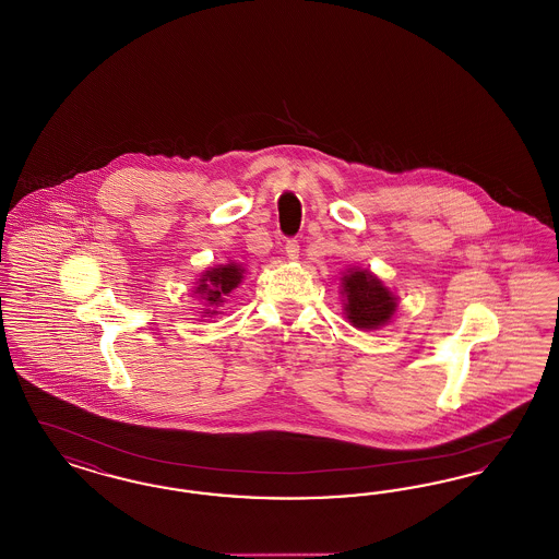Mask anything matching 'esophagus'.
Listing matches in <instances>:
<instances>
[{
  "label": "esophagus",
  "mask_w": 559,
  "mask_h": 559,
  "mask_svg": "<svg viewBox=\"0 0 559 559\" xmlns=\"http://www.w3.org/2000/svg\"><path fill=\"white\" fill-rule=\"evenodd\" d=\"M285 253H287L289 260H297V258H299V243H297V239H289V241H287Z\"/></svg>",
  "instance_id": "esophagus-1"
}]
</instances>
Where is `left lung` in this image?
<instances>
[{"mask_svg":"<svg viewBox=\"0 0 559 559\" xmlns=\"http://www.w3.org/2000/svg\"><path fill=\"white\" fill-rule=\"evenodd\" d=\"M343 293L347 318L358 329H379L391 320L397 308L391 290L382 287L379 278L366 270H352L345 274Z\"/></svg>","mask_w":559,"mask_h":559,"instance_id":"obj_1","label":"left lung"}]
</instances>
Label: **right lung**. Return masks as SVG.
Returning a JSON list of instances; mask_svg holds the SVG:
<instances>
[{
  "instance_id": "right-lung-1",
  "label": "right lung",
  "mask_w": 559,
  "mask_h": 559,
  "mask_svg": "<svg viewBox=\"0 0 559 559\" xmlns=\"http://www.w3.org/2000/svg\"><path fill=\"white\" fill-rule=\"evenodd\" d=\"M241 278H243V270L235 264H228L221 269L207 270L201 276L200 287L195 290L203 295L207 308H216L223 304L224 295H228L241 283ZM203 313H216V310H205Z\"/></svg>"
}]
</instances>
